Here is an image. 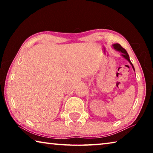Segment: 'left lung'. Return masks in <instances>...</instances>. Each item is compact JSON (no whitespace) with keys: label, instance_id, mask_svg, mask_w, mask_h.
<instances>
[{"label":"left lung","instance_id":"8db88e82","mask_svg":"<svg viewBox=\"0 0 153 153\" xmlns=\"http://www.w3.org/2000/svg\"><path fill=\"white\" fill-rule=\"evenodd\" d=\"M113 48H115L116 51H117L120 52V53H122V54H121V56H123V57L125 58V59H126V60H128V61L129 62V63L131 64V67H132L134 71H135V69H134V67L133 64L131 63V62L130 61V60H129V55H128V53H127V51H126V49H124V48L122 47V46H121L120 45V44H115V45H113Z\"/></svg>","mask_w":153,"mask_h":153}]
</instances>
